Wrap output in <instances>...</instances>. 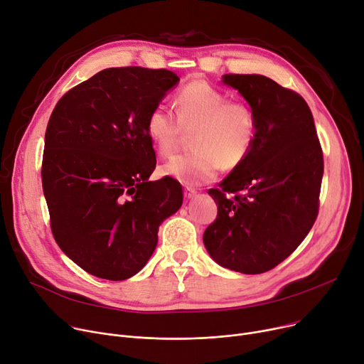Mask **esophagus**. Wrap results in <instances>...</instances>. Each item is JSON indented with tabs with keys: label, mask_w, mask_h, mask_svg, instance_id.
Here are the masks:
<instances>
[{
	"label": "esophagus",
	"mask_w": 364,
	"mask_h": 364,
	"mask_svg": "<svg viewBox=\"0 0 364 364\" xmlns=\"http://www.w3.org/2000/svg\"><path fill=\"white\" fill-rule=\"evenodd\" d=\"M196 195H198V191L195 188H191V187L184 188V198L186 199H193Z\"/></svg>",
	"instance_id": "esophagus-1"
}]
</instances>
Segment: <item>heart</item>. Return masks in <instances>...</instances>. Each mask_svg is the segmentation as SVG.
Instances as JSON below:
<instances>
[{
  "label": "heart",
  "mask_w": 364,
  "mask_h": 364,
  "mask_svg": "<svg viewBox=\"0 0 364 364\" xmlns=\"http://www.w3.org/2000/svg\"><path fill=\"white\" fill-rule=\"evenodd\" d=\"M177 117L165 105L152 108L146 133L156 154L173 156L191 136L190 155L166 162L161 171L187 186L210 183L221 166L235 169L250 155L257 134L255 109L205 80L187 83L176 100Z\"/></svg>",
  "instance_id": "1"
}]
</instances>
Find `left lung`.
<instances>
[{"label":"left lung","instance_id":"left-lung-1","mask_svg":"<svg viewBox=\"0 0 364 364\" xmlns=\"http://www.w3.org/2000/svg\"><path fill=\"white\" fill-rule=\"evenodd\" d=\"M257 118L247 159L209 195L218 215L205 234L208 253L241 274H263L291 255L319 212L323 154L301 96L260 75H225Z\"/></svg>","mask_w":364,"mask_h":364}]
</instances>
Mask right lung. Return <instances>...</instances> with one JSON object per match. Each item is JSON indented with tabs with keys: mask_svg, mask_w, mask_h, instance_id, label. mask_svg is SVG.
I'll use <instances>...</instances> for the list:
<instances>
[{
	"mask_svg": "<svg viewBox=\"0 0 364 364\" xmlns=\"http://www.w3.org/2000/svg\"><path fill=\"white\" fill-rule=\"evenodd\" d=\"M159 68L114 67L70 89L45 133L42 188L60 249L87 274L123 281L148 263L158 228L183 203L156 166L146 118L178 83Z\"/></svg>",
	"mask_w": 364,
	"mask_h": 364,
	"instance_id": "right-lung-1",
	"label": "right lung"
}]
</instances>
